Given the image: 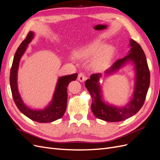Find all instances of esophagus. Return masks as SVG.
Masks as SVG:
<instances>
[{
  "instance_id": "34e87169",
  "label": "esophagus",
  "mask_w": 160,
  "mask_h": 160,
  "mask_svg": "<svg viewBox=\"0 0 160 160\" xmlns=\"http://www.w3.org/2000/svg\"><path fill=\"white\" fill-rule=\"evenodd\" d=\"M78 80L81 82H84L86 80V77L83 72H81L78 75Z\"/></svg>"
}]
</instances>
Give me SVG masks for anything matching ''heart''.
I'll list each match as a JSON object with an SVG mask.
<instances>
[{"label":"heart","instance_id":"heart-1","mask_svg":"<svg viewBox=\"0 0 160 160\" xmlns=\"http://www.w3.org/2000/svg\"><path fill=\"white\" fill-rule=\"evenodd\" d=\"M115 48L112 45L104 47L102 42L98 41L87 45L79 51L78 56L86 59L95 56L92 66L94 70L102 71L108 68L115 55Z\"/></svg>","mask_w":160,"mask_h":160}]
</instances>
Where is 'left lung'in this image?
<instances>
[{
    "label": "left lung",
    "mask_w": 160,
    "mask_h": 160,
    "mask_svg": "<svg viewBox=\"0 0 160 160\" xmlns=\"http://www.w3.org/2000/svg\"><path fill=\"white\" fill-rule=\"evenodd\" d=\"M130 49L128 55L118 60L105 71V76L118 72L128 63L134 65V89L129 102L124 106H116L105 101L102 88L99 84L101 74H93L85 81V88L91 96V111L98 119L105 122H117L132 117L143 106L149 87L150 74L146 55L137 42L129 40Z\"/></svg>",
    "instance_id": "obj_1"
}]
</instances>
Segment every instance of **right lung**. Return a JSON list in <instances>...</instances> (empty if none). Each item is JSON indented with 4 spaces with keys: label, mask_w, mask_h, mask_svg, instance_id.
<instances>
[{
    "label": "right lung",
    "mask_w": 160,
    "mask_h": 160,
    "mask_svg": "<svg viewBox=\"0 0 160 160\" xmlns=\"http://www.w3.org/2000/svg\"><path fill=\"white\" fill-rule=\"evenodd\" d=\"M35 37V32L30 31L27 37L18 47L14 56L11 69L10 85L12 98L17 107L27 118L39 123H49L59 119L64 115L67 102V87L72 81H75L77 73L59 77L52 100L42 109H32L23 102L18 92L17 84L18 70L22 56L26 51L28 45Z\"/></svg>",
    "instance_id": "1"
}]
</instances>
